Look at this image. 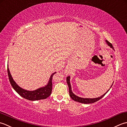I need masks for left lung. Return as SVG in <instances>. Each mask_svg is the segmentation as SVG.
Wrapping results in <instances>:
<instances>
[{"label":"left lung","mask_w":127,"mask_h":127,"mask_svg":"<svg viewBox=\"0 0 127 127\" xmlns=\"http://www.w3.org/2000/svg\"><path fill=\"white\" fill-rule=\"evenodd\" d=\"M106 42L107 44L110 46V48H111L112 49H113V50H114V49H113V46L112 45V44L110 43L108 41H107V40H106ZM66 81H67V84H68V88H69V96H70V97H71V99L72 100H73L74 101H76L77 102H80V103H94L95 102L99 100L100 99H101L102 97H103V96H105V95L106 94V93L109 91L110 89H108L107 91L104 94L102 95V96H99L98 97H96V98H83V97H79V96H77V95H75L74 93L72 92V89H71V83H70V77L68 76L66 78ZM113 83L112 84V85H111V87L113 85Z\"/></svg>","instance_id":"left-lung-1"}]
</instances>
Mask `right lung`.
Listing matches in <instances>:
<instances>
[{
  "instance_id": "1",
  "label": "right lung",
  "mask_w": 127,
  "mask_h": 127,
  "mask_svg": "<svg viewBox=\"0 0 127 127\" xmlns=\"http://www.w3.org/2000/svg\"><path fill=\"white\" fill-rule=\"evenodd\" d=\"M56 72H54L50 76L48 84L44 87L39 88L36 90L31 91L27 90L19 87L16 82L13 79L10 74L8 65H7V74H8L9 81L11 86L15 91L19 94L21 96L23 97L26 99L31 101H36L42 99H45L51 95L52 91V79L54 74Z\"/></svg>"
}]
</instances>
